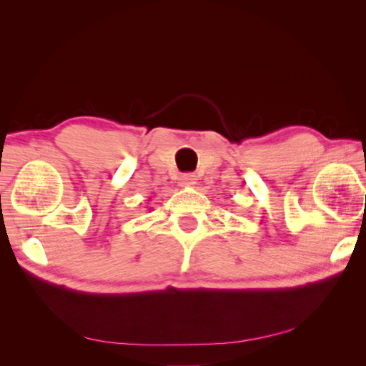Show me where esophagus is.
<instances>
[{
    "label": "esophagus",
    "instance_id": "esophagus-1",
    "mask_svg": "<svg viewBox=\"0 0 366 366\" xmlns=\"http://www.w3.org/2000/svg\"><path fill=\"white\" fill-rule=\"evenodd\" d=\"M179 184L182 185V187H193V185L197 184V176L195 174H182L181 179H179Z\"/></svg>",
    "mask_w": 366,
    "mask_h": 366
}]
</instances>
